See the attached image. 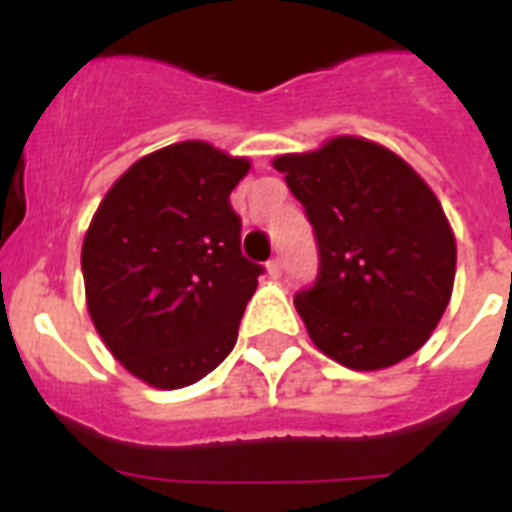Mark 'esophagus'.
I'll return each instance as SVG.
<instances>
[{"label": "esophagus", "instance_id": "1", "mask_svg": "<svg viewBox=\"0 0 512 512\" xmlns=\"http://www.w3.org/2000/svg\"><path fill=\"white\" fill-rule=\"evenodd\" d=\"M265 271H268V276H271V279H279L281 271H284V265H281V260L276 257V260H271V263L265 265Z\"/></svg>", "mask_w": 512, "mask_h": 512}]
</instances>
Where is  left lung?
<instances>
[{
	"label": "left lung",
	"instance_id": "1",
	"mask_svg": "<svg viewBox=\"0 0 512 512\" xmlns=\"http://www.w3.org/2000/svg\"><path fill=\"white\" fill-rule=\"evenodd\" d=\"M305 207L319 276L295 308L313 345L356 372L404 361L452 300L457 241L444 207L409 164L372 140L337 135L273 159Z\"/></svg>",
	"mask_w": 512,
	"mask_h": 512
}]
</instances>
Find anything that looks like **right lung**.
Masks as SVG:
<instances>
[{
  "instance_id": "right-lung-1",
  "label": "right lung",
  "mask_w": 512,
  "mask_h": 512,
  "mask_svg": "<svg viewBox=\"0 0 512 512\" xmlns=\"http://www.w3.org/2000/svg\"><path fill=\"white\" fill-rule=\"evenodd\" d=\"M249 167L204 140L159 148L108 188L84 233L92 324L151 388L199 382L236 345L263 273L241 255L228 201Z\"/></svg>"
}]
</instances>
